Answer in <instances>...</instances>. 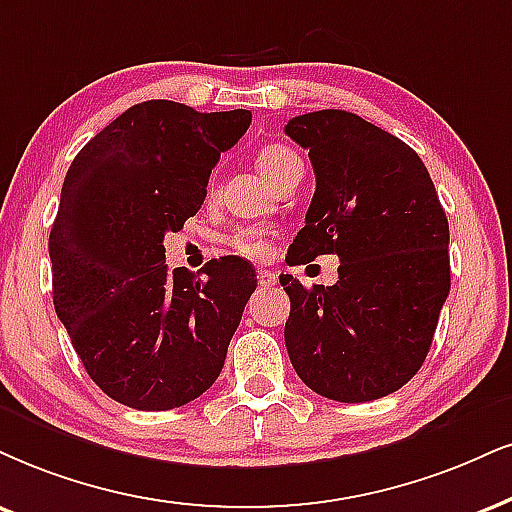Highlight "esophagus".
Masks as SVG:
<instances>
[{
	"instance_id": "1",
	"label": "esophagus",
	"mask_w": 512,
	"mask_h": 512,
	"mask_svg": "<svg viewBox=\"0 0 512 512\" xmlns=\"http://www.w3.org/2000/svg\"><path fill=\"white\" fill-rule=\"evenodd\" d=\"M258 285H261L263 289H270L277 285V273H273V270H258Z\"/></svg>"
}]
</instances>
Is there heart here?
I'll use <instances>...</instances> for the list:
<instances>
[{"label": "heart", "mask_w": 512, "mask_h": 512, "mask_svg": "<svg viewBox=\"0 0 512 512\" xmlns=\"http://www.w3.org/2000/svg\"><path fill=\"white\" fill-rule=\"evenodd\" d=\"M301 161L299 154L294 149L285 147V144H268L266 149L258 151L256 156V166L261 170L266 178L273 182L282 170L292 166V163ZM211 189H213V180H211ZM268 227L261 225H246V227H237L230 237H227V244L232 246V251L244 258H251V261H263V258L270 256L273 251V239H270Z\"/></svg>", "instance_id": "heart-1"}]
</instances>
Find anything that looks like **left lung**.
I'll use <instances>...</instances> for the list:
<instances>
[{
    "label": "left lung",
    "mask_w": 512,
    "mask_h": 512,
    "mask_svg": "<svg viewBox=\"0 0 512 512\" xmlns=\"http://www.w3.org/2000/svg\"><path fill=\"white\" fill-rule=\"evenodd\" d=\"M285 132L308 149L315 173L287 263L339 258L332 287L280 277L292 301L289 361L325 399H382L420 370L432 346L451 289L449 220L420 156L356 113H304Z\"/></svg>",
    "instance_id": "obj_1"
}]
</instances>
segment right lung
Returning a JSON list of instances; mask_svg holds the SVG:
<instances>
[{"label":"right lung","mask_w":512,"mask_h":512,"mask_svg":"<svg viewBox=\"0 0 512 512\" xmlns=\"http://www.w3.org/2000/svg\"><path fill=\"white\" fill-rule=\"evenodd\" d=\"M251 111L151 99L94 135L68 168L49 235L54 308L92 382L137 410L185 406L223 370L256 289L254 266L213 258L168 273L166 232L206 199L208 175Z\"/></svg>","instance_id":"1"}]
</instances>
